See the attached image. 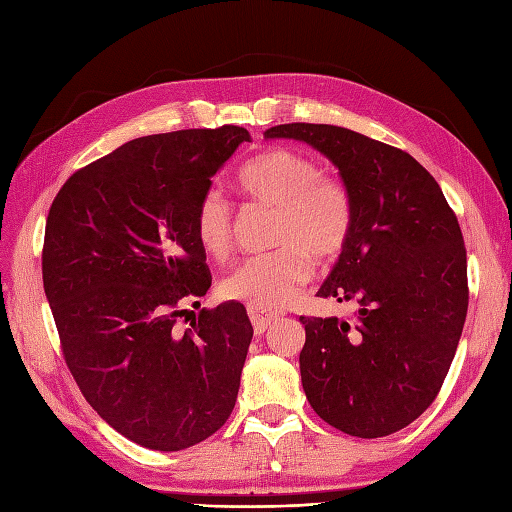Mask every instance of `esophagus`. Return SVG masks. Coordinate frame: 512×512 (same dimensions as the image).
I'll return each instance as SVG.
<instances>
[{"label":"esophagus","instance_id":"34e87169","mask_svg":"<svg viewBox=\"0 0 512 512\" xmlns=\"http://www.w3.org/2000/svg\"><path fill=\"white\" fill-rule=\"evenodd\" d=\"M247 314H250L256 335H262L267 329H271V324L280 318V314H267V312H260V309H254V307L247 309Z\"/></svg>","mask_w":512,"mask_h":512}]
</instances>
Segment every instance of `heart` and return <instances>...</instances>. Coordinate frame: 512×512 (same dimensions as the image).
<instances>
[{"label":"heart","mask_w":512,"mask_h":512,"mask_svg":"<svg viewBox=\"0 0 512 512\" xmlns=\"http://www.w3.org/2000/svg\"><path fill=\"white\" fill-rule=\"evenodd\" d=\"M237 185L250 203L275 211L271 245L277 250L245 260L222 282V294L260 312H277L312 277V258L327 265L346 250L354 226L352 196L342 179L324 175L312 156L290 147H273L247 162ZM194 235L215 260L232 252L235 215L220 190L198 198Z\"/></svg>","instance_id":"1"}]
</instances>
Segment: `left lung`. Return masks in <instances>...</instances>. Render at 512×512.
Returning a JSON list of instances; mask_svg holds the SVG:
<instances>
[{
    "instance_id": "obj_1",
    "label": "left lung",
    "mask_w": 512,
    "mask_h": 512,
    "mask_svg": "<svg viewBox=\"0 0 512 512\" xmlns=\"http://www.w3.org/2000/svg\"><path fill=\"white\" fill-rule=\"evenodd\" d=\"M324 153L354 205L346 250L318 297L352 301V320L301 316L309 406L356 438L404 429L438 397L468 314V260L455 211L410 153L327 123H282Z\"/></svg>"
}]
</instances>
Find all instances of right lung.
I'll list each match as a JSON object with an SVG mask.
<instances>
[{"label":"right lung","mask_w":512,"mask_h":512,"mask_svg":"<svg viewBox=\"0 0 512 512\" xmlns=\"http://www.w3.org/2000/svg\"><path fill=\"white\" fill-rule=\"evenodd\" d=\"M250 141L239 126L151 134L61 185L42 247V282L76 384L121 436L183 451L235 408L252 322L241 303L203 307L211 286L194 209Z\"/></svg>","instance_id":"obj_1"}]
</instances>
